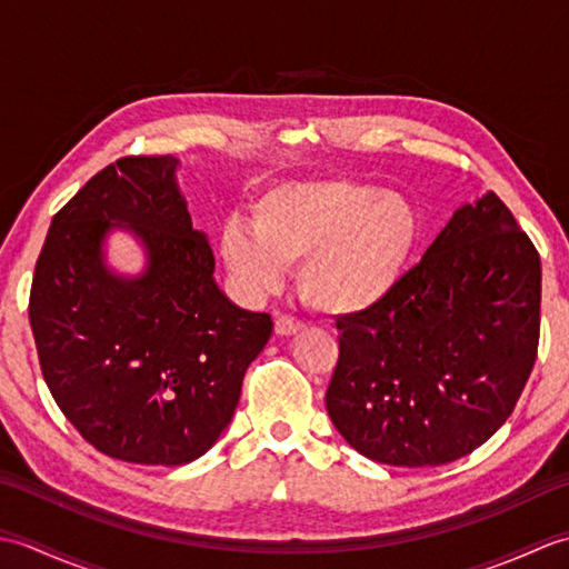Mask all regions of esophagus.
I'll use <instances>...</instances> for the list:
<instances>
[{
	"instance_id": "1",
	"label": "esophagus",
	"mask_w": 569,
	"mask_h": 569,
	"mask_svg": "<svg viewBox=\"0 0 569 569\" xmlns=\"http://www.w3.org/2000/svg\"><path fill=\"white\" fill-rule=\"evenodd\" d=\"M300 330H303V325L293 320L291 316H281V312H278V316H276V335L278 337H293Z\"/></svg>"
}]
</instances>
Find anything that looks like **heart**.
I'll use <instances>...</instances> for the list:
<instances>
[{"label":"heart","instance_id":"1","mask_svg":"<svg viewBox=\"0 0 569 569\" xmlns=\"http://www.w3.org/2000/svg\"><path fill=\"white\" fill-rule=\"evenodd\" d=\"M420 241V210L401 192L312 178L263 190L251 204V227L224 224L220 253L253 293L273 291L286 266H298V293L310 308L357 318L393 298Z\"/></svg>","mask_w":569,"mask_h":569}]
</instances>
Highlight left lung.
Here are the masks:
<instances>
[{"instance_id":"obj_1","label":"left lung","mask_w":569,"mask_h":569,"mask_svg":"<svg viewBox=\"0 0 569 569\" xmlns=\"http://www.w3.org/2000/svg\"><path fill=\"white\" fill-rule=\"evenodd\" d=\"M337 330L325 406L342 438L381 465L455 462L503 426L536 365L540 257L489 192L452 214L391 300Z\"/></svg>"}]
</instances>
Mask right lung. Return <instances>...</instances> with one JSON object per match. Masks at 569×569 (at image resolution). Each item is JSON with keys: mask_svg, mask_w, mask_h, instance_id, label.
I'll return each instance as SVG.
<instances>
[{"mask_svg": "<svg viewBox=\"0 0 569 569\" xmlns=\"http://www.w3.org/2000/svg\"><path fill=\"white\" fill-rule=\"evenodd\" d=\"M173 156H124L53 217L36 261L29 320L58 408L100 452L188 465L229 426L241 381L273 332L237 308L192 229ZM129 228L148 251L137 279L106 269L101 241Z\"/></svg>", "mask_w": 569, "mask_h": 569, "instance_id": "add662e5", "label": "right lung"}]
</instances>
